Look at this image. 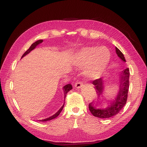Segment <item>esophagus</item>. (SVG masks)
Wrapping results in <instances>:
<instances>
[{
	"label": "esophagus",
	"mask_w": 147,
	"mask_h": 147,
	"mask_svg": "<svg viewBox=\"0 0 147 147\" xmlns=\"http://www.w3.org/2000/svg\"><path fill=\"white\" fill-rule=\"evenodd\" d=\"M83 83H82V82L78 81L76 82V83H75L74 86L76 87V88H80L82 87V86H83Z\"/></svg>",
	"instance_id": "1"
}]
</instances>
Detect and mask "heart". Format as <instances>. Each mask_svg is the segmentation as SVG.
I'll return each mask as SVG.
<instances>
[{
  "label": "heart",
  "instance_id": "1",
  "mask_svg": "<svg viewBox=\"0 0 147 147\" xmlns=\"http://www.w3.org/2000/svg\"><path fill=\"white\" fill-rule=\"evenodd\" d=\"M110 58V51L105 46L86 47L75 55L74 63L77 66H85L84 73L86 76L91 79H96L103 73Z\"/></svg>",
  "mask_w": 147,
  "mask_h": 147
}]
</instances>
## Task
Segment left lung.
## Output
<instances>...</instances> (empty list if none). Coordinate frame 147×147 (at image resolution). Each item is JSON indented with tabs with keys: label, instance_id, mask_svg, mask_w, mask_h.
Masks as SVG:
<instances>
[{
	"label": "left lung",
	"instance_id": "8db88e82",
	"mask_svg": "<svg viewBox=\"0 0 147 147\" xmlns=\"http://www.w3.org/2000/svg\"><path fill=\"white\" fill-rule=\"evenodd\" d=\"M116 53L118 56L125 62L126 59L124 57L123 54L119 50L117 47H115ZM129 70L128 68H126L123 71L121 76L119 78V84H120V90L114 101L111 102V105L106 108L96 109L93 107L92 103L89 104V110L94 117L101 118H108L115 116L120 112L121 109L124 107L125 104L127 103L128 98V92L129 90ZM93 84L94 85V88L98 97L103 93V78H98V79L93 81Z\"/></svg>",
	"mask_w": 147,
	"mask_h": 147
}]
</instances>
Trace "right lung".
<instances>
[{"label": "right lung", "mask_w": 147, "mask_h": 147, "mask_svg": "<svg viewBox=\"0 0 147 147\" xmlns=\"http://www.w3.org/2000/svg\"><path fill=\"white\" fill-rule=\"evenodd\" d=\"M43 42V40L40 39V40H37V41L35 42H34V43L32 44V45L30 46L29 48L28 49H27L24 53V54L22 55V57H24V56H26V54L29 53L30 52V51H31L32 50H33L35 48V47H36V46H37V45H38V44H39L40 43H41V42ZM72 88H73V87H72V86H71V84H66V86H64L63 87V90H64V98H66V94H67V92H69L71 90H72ZM63 107H64V105H63V107L59 109V110L56 113H55L54 115H53L52 117H49V118H46V119H44V120H39V121H46L51 120H53V119L56 118V117H57V116L60 114V113L61 112V111H62V110L63 109Z\"/></svg>", "instance_id": "obj_1"}]
</instances>
